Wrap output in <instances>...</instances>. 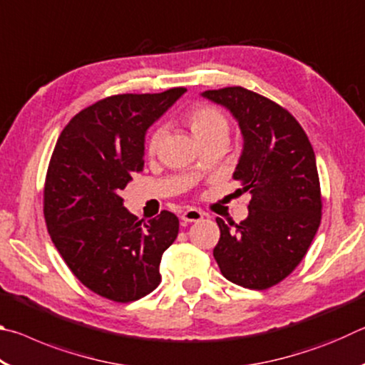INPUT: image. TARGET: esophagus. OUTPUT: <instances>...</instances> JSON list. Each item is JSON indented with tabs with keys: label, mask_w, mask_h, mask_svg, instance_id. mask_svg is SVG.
I'll list each match as a JSON object with an SVG mask.
<instances>
[{
	"label": "esophagus",
	"mask_w": 365,
	"mask_h": 365,
	"mask_svg": "<svg viewBox=\"0 0 365 365\" xmlns=\"http://www.w3.org/2000/svg\"><path fill=\"white\" fill-rule=\"evenodd\" d=\"M202 211H200V209H195V207H188L187 211L182 212V220L183 222H197L202 219Z\"/></svg>",
	"instance_id": "esophagus-1"
}]
</instances>
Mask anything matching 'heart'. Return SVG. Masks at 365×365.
<instances>
[{
    "label": "heart",
    "mask_w": 365,
    "mask_h": 365,
    "mask_svg": "<svg viewBox=\"0 0 365 365\" xmlns=\"http://www.w3.org/2000/svg\"><path fill=\"white\" fill-rule=\"evenodd\" d=\"M187 123L191 133L195 135V138L200 143L217 137H228V122L224 114L214 108L197 106L193 110H190V114L187 115ZM160 138H163V130L156 128L150 135V140H148V151H156Z\"/></svg>",
    "instance_id": "1"
}]
</instances>
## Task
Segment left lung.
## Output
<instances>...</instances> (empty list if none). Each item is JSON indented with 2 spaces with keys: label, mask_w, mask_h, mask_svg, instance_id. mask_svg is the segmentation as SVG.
I'll return each mask as SVG.
<instances>
[{
  "label": "left lung",
  "mask_w": 365,
  "mask_h": 365,
  "mask_svg": "<svg viewBox=\"0 0 365 365\" xmlns=\"http://www.w3.org/2000/svg\"><path fill=\"white\" fill-rule=\"evenodd\" d=\"M201 95L238 122L243 150L233 178L252 196L240 224L215 219L220 238L214 259L235 285L270 288L302 261L320 225L316 154L298 120L267 98L243 86Z\"/></svg>",
  "instance_id": "1"
}]
</instances>
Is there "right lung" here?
I'll list each match as a JSON object with an SVG mask.
<instances>
[{
  "label": "right lung",
  "mask_w": 365,
  "mask_h": 365,
  "mask_svg": "<svg viewBox=\"0 0 365 365\" xmlns=\"http://www.w3.org/2000/svg\"><path fill=\"white\" fill-rule=\"evenodd\" d=\"M185 91L104 98L73 115L58 138L45 182L46 227L72 274L103 298L130 302L160 282L177 215L138 220L120 191L143 170L148 128Z\"/></svg>",
  "instance_id": "add662e5"
}]
</instances>
